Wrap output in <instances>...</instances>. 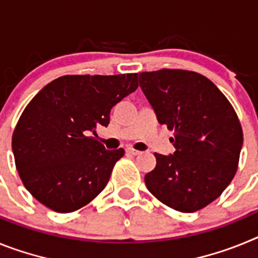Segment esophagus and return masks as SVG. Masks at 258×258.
Segmentation results:
<instances>
[{"mask_svg": "<svg viewBox=\"0 0 258 258\" xmlns=\"http://www.w3.org/2000/svg\"><path fill=\"white\" fill-rule=\"evenodd\" d=\"M126 152L127 154L134 155V156H137V155H141V151H138V150H134V149H126Z\"/></svg>", "mask_w": 258, "mask_h": 258, "instance_id": "obj_1", "label": "esophagus"}]
</instances>
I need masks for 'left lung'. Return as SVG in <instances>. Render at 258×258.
<instances>
[{"mask_svg": "<svg viewBox=\"0 0 258 258\" xmlns=\"http://www.w3.org/2000/svg\"><path fill=\"white\" fill-rule=\"evenodd\" d=\"M140 86L157 121L173 131L170 155L155 152L156 166L145 175L155 198L191 213L217 199L238 169L243 132L220 89L203 75L183 70L140 74Z\"/></svg>", "mask_w": 258, "mask_h": 258, "instance_id": "8db88e82", "label": "left lung"}]
</instances>
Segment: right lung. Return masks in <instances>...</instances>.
Here are the masks:
<instances>
[{
	"mask_svg": "<svg viewBox=\"0 0 258 258\" xmlns=\"http://www.w3.org/2000/svg\"><path fill=\"white\" fill-rule=\"evenodd\" d=\"M138 88V75H72L47 84L23 111L13 134L23 184L59 213L86 206L106 187L124 150H106L89 134L109 124L116 103Z\"/></svg>",
	"mask_w": 258,
	"mask_h": 258,
	"instance_id": "right-lung-1",
	"label": "right lung"
}]
</instances>
